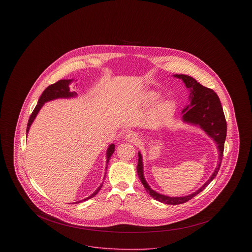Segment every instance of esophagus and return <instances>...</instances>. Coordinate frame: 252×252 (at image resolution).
<instances>
[{
  "label": "esophagus",
  "instance_id": "34e87169",
  "mask_svg": "<svg viewBox=\"0 0 252 252\" xmlns=\"http://www.w3.org/2000/svg\"><path fill=\"white\" fill-rule=\"evenodd\" d=\"M138 136L135 134V133H129V134H127L126 136H125V140H126V142H128V143H132V144H135V143H137L138 142Z\"/></svg>",
  "mask_w": 252,
  "mask_h": 252
}]
</instances>
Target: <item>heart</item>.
<instances>
[{
	"label": "heart",
	"mask_w": 252,
	"mask_h": 252,
	"mask_svg": "<svg viewBox=\"0 0 252 252\" xmlns=\"http://www.w3.org/2000/svg\"><path fill=\"white\" fill-rule=\"evenodd\" d=\"M143 102L146 106H153L160 100V94L156 91H147L143 95ZM174 108V103L171 100L163 101L158 107L156 112L158 114H165L170 112Z\"/></svg>",
	"instance_id": "heart-1"
}]
</instances>
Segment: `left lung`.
I'll use <instances>...</instances> for the list:
<instances>
[{
    "mask_svg": "<svg viewBox=\"0 0 252 252\" xmlns=\"http://www.w3.org/2000/svg\"><path fill=\"white\" fill-rule=\"evenodd\" d=\"M175 77L182 79L186 88L189 90V104L182 109V121L184 123L198 126L200 127L213 141L216 143L217 150H218V162L215 172L211 176V178L206 181L205 184L197 191L192 194L182 196V197H170L167 195L160 194L148 185L145 180L144 174V163L143 156L141 152H138V166L137 172L140 180L142 181L146 192L155 200L167 204V205H180L186 203L191 200L197 194L202 192L210 183L214 180L219 171L223 150H224V143L226 140L227 133V124L225 120V115L223 112V108L221 107L220 100L216 92L208 87L203 86L193 77L186 74H174Z\"/></svg>",
    "mask_w": 252,
    "mask_h": 252,
    "instance_id": "left-lung-1",
    "label": "left lung"
}]
</instances>
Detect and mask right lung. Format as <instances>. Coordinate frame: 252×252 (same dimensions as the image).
Masks as SVG:
<instances>
[{
    "label": "right lung",
    "mask_w": 252,
    "mask_h": 252,
    "mask_svg": "<svg viewBox=\"0 0 252 252\" xmlns=\"http://www.w3.org/2000/svg\"><path fill=\"white\" fill-rule=\"evenodd\" d=\"M73 81V79H61L59 81H57L56 83L54 84H51L49 85L41 94V96L39 97L38 101H37V105L36 106V108L34 109V111L32 112L30 118H29V121H28V125H27V135L29 133V130H30V127L31 125L33 124L34 120L36 119V115L38 113V111L40 110V108L43 107V105L47 102H50V101H53V100H57V99H71V98H75L77 97V93L75 91H71L70 89V85L72 84V82ZM114 144H111L108 147L107 149V161H106V171L108 169V164L112 153L114 152ZM107 173V172H106ZM106 178V174H105V177H104V180ZM103 183L104 181L100 184V186L88 197H86L85 199L83 200H80V201H77L75 202L74 204H77V203H80V202H83V201H86L88 199H91L93 198L99 191L100 189L102 188L103 186Z\"/></svg>",
    "instance_id": "right-lung-1"
}]
</instances>
